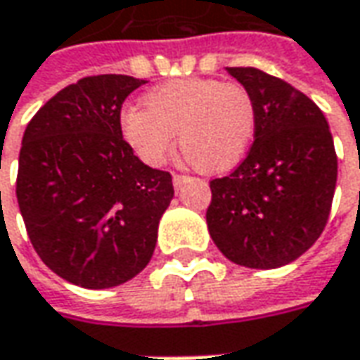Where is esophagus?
I'll return each instance as SVG.
<instances>
[{"label":"esophagus","mask_w":360,"mask_h":360,"mask_svg":"<svg viewBox=\"0 0 360 360\" xmlns=\"http://www.w3.org/2000/svg\"><path fill=\"white\" fill-rule=\"evenodd\" d=\"M188 180V176H184V174H174L172 176V182H174V188L176 190H180V188L184 186V182Z\"/></svg>","instance_id":"1"}]
</instances>
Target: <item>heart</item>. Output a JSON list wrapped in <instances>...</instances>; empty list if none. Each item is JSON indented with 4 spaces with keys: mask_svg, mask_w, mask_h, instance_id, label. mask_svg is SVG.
Masks as SVG:
<instances>
[{
    "mask_svg": "<svg viewBox=\"0 0 360 360\" xmlns=\"http://www.w3.org/2000/svg\"><path fill=\"white\" fill-rule=\"evenodd\" d=\"M122 138L136 158L158 168L174 136L186 160L204 174L232 170L255 138L256 102L240 84L212 77L172 79L142 98V112L122 116Z\"/></svg>",
    "mask_w": 360,
    "mask_h": 360,
    "instance_id": "b5f03b06",
    "label": "heart"
}]
</instances>
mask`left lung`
I'll use <instances>...</instances> for the list:
<instances>
[{
    "mask_svg": "<svg viewBox=\"0 0 360 360\" xmlns=\"http://www.w3.org/2000/svg\"><path fill=\"white\" fill-rule=\"evenodd\" d=\"M256 102L255 142L224 178L210 180L206 222L229 260L278 269L323 234L337 186V152L309 96L256 68H229Z\"/></svg>",
    "mask_w": 360,
    "mask_h": 360,
    "instance_id": "left-lung-1",
    "label": "left lung"
}]
</instances>
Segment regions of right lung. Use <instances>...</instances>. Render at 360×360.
Listing matches in <instances>:
<instances>
[{
	"instance_id": "right-lung-1",
	"label": "right lung",
	"mask_w": 360,
	"mask_h": 360,
	"mask_svg": "<svg viewBox=\"0 0 360 360\" xmlns=\"http://www.w3.org/2000/svg\"><path fill=\"white\" fill-rule=\"evenodd\" d=\"M146 79L104 74L58 91L30 120L15 194L27 236L49 270L110 288L146 269L172 176L146 166L122 138L120 114Z\"/></svg>"
}]
</instances>
